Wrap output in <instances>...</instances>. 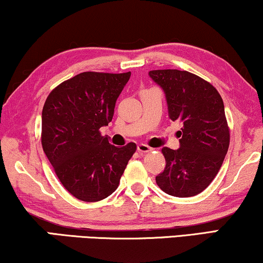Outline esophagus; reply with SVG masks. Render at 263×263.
I'll return each instance as SVG.
<instances>
[{"label":"esophagus","instance_id":"esophagus-1","mask_svg":"<svg viewBox=\"0 0 263 263\" xmlns=\"http://www.w3.org/2000/svg\"><path fill=\"white\" fill-rule=\"evenodd\" d=\"M151 151H152V148H151L149 146L145 145V143H140V145H138L139 153H147V152H151Z\"/></svg>","mask_w":263,"mask_h":263}]
</instances>
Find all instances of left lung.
Returning a JSON list of instances; mask_svg holds the SVG:
<instances>
[{"instance_id":"obj_1","label":"left lung","mask_w":263,"mask_h":263,"mask_svg":"<svg viewBox=\"0 0 263 263\" xmlns=\"http://www.w3.org/2000/svg\"><path fill=\"white\" fill-rule=\"evenodd\" d=\"M148 75L163 88L168 117L182 124L179 148H161L166 165L156 182L168 195L195 196L211 184L228 153L224 103L210 82L186 70H151Z\"/></svg>"}]
</instances>
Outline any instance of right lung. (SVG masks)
Returning <instances> with one entry per match:
<instances>
[{
  "label": "right lung",
  "mask_w": 263,
  "mask_h": 263,
  "mask_svg": "<svg viewBox=\"0 0 263 263\" xmlns=\"http://www.w3.org/2000/svg\"><path fill=\"white\" fill-rule=\"evenodd\" d=\"M130 71H85L63 81L45 100L42 146L62 185L77 199L97 202L120 184L134 142L110 145L99 129L112 121L115 105Z\"/></svg>",
  "instance_id": "right-lung-1"
}]
</instances>
